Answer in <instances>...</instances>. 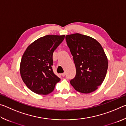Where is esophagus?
<instances>
[{
    "instance_id": "obj_1",
    "label": "esophagus",
    "mask_w": 126,
    "mask_h": 126,
    "mask_svg": "<svg viewBox=\"0 0 126 126\" xmlns=\"http://www.w3.org/2000/svg\"><path fill=\"white\" fill-rule=\"evenodd\" d=\"M61 76H62V77H64V76H65V73H62V74H61Z\"/></svg>"
}]
</instances>
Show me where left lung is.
I'll list each match as a JSON object with an SVG mask.
<instances>
[{
    "instance_id": "obj_1",
    "label": "left lung",
    "mask_w": 126,
    "mask_h": 126,
    "mask_svg": "<svg viewBox=\"0 0 126 126\" xmlns=\"http://www.w3.org/2000/svg\"><path fill=\"white\" fill-rule=\"evenodd\" d=\"M65 40L76 68L70 83L77 91L90 93L103 83L108 69V59L96 40L79 33L67 35Z\"/></svg>"
}]
</instances>
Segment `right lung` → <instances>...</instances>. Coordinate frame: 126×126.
Instances as JSON below:
<instances>
[{
	"instance_id": "right-lung-1",
	"label": "right lung",
	"mask_w": 126,
	"mask_h": 126,
	"mask_svg": "<svg viewBox=\"0 0 126 126\" xmlns=\"http://www.w3.org/2000/svg\"><path fill=\"white\" fill-rule=\"evenodd\" d=\"M65 35H47L28 47L20 65L22 80L29 89L38 94H48L61 79L53 72V54Z\"/></svg>"
}]
</instances>
